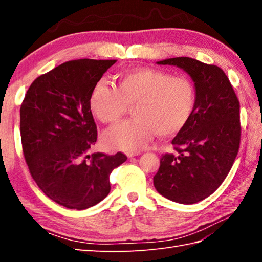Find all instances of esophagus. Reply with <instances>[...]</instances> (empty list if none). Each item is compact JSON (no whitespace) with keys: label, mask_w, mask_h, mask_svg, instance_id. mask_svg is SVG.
Here are the masks:
<instances>
[{"label":"esophagus","mask_w":262,"mask_h":262,"mask_svg":"<svg viewBox=\"0 0 262 262\" xmlns=\"http://www.w3.org/2000/svg\"><path fill=\"white\" fill-rule=\"evenodd\" d=\"M140 154H141L140 151H132V152H127V157L133 158V157H137V155H140Z\"/></svg>","instance_id":"obj_1"}]
</instances>
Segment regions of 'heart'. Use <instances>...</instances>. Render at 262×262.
<instances>
[{
	"label": "heart",
	"instance_id": "1",
	"mask_svg": "<svg viewBox=\"0 0 262 262\" xmlns=\"http://www.w3.org/2000/svg\"><path fill=\"white\" fill-rule=\"evenodd\" d=\"M115 80L116 88L103 80L94 83L88 100L92 115L103 124L118 121L133 105L135 118L105 130L103 141L110 148L135 151L145 147L157 133L173 136L196 111L197 88L187 76L138 68L117 73Z\"/></svg>",
	"mask_w": 262,
	"mask_h": 262
}]
</instances>
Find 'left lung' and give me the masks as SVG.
<instances>
[{
  "label": "left lung",
  "instance_id": "1",
  "mask_svg": "<svg viewBox=\"0 0 262 262\" xmlns=\"http://www.w3.org/2000/svg\"><path fill=\"white\" fill-rule=\"evenodd\" d=\"M191 76L198 102L193 117L172 140L174 153L161 157L153 182L172 202L194 204L210 196L229 174L240 148V102L229 77L216 65L189 57L158 62Z\"/></svg>",
  "mask_w": 262,
  "mask_h": 262
}]
</instances>
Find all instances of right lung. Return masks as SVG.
<instances>
[{
  "mask_svg": "<svg viewBox=\"0 0 262 262\" xmlns=\"http://www.w3.org/2000/svg\"><path fill=\"white\" fill-rule=\"evenodd\" d=\"M116 60H69L31 83L20 107L22 152L32 179L48 198L86 209L110 191L109 176L127 157L90 154L98 137L89 108L94 83Z\"/></svg>",
  "mask_w": 262,
  "mask_h": 262,
  "instance_id": "obj_1",
  "label": "right lung"
}]
</instances>
